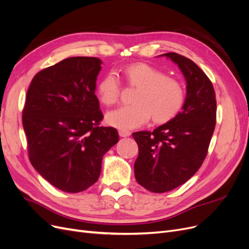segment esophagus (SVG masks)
<instances>
[{
    "instance_id": "1",
    "label": "esophagus",
    "mask_w": 249,
    "mask_h": 249,
    "mask_svg": "<svg viewBox=\"0 0 249 249\" xmlns=\"http://www.w3.org/2000/svg\"><path fill=\"white\" fill-rule=\"evenodd\" d=\"M119 135H120L121 137H128L131 135V133L127 130H119Z\"/></svg>"
}]
</instances>
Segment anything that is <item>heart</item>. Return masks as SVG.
Segmentation results:
<instances>
[{"instance_id": "b5f03b06", "label": "heart", "mask_w": 249, "mask_h": 249, "mask_svg": "<svg viewBox=\"0 0 249 249\" xmlns=\"http://www.w3.org/2000/svg\"><path fill=\"white\" fill-rule=\"evenodd\" d=\"M126 81L136 88L132 102L107 114V123L121 130L137 128L150 117L156 123H165L182 109L185 91L182 83L150 65L138 63L123 71ZM121 84L114 72L107 73L98 84V96L106 106L116 104L120 96Z\"/></svg>"}]
</instances>
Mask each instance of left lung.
I'll use <instances>...</instances> for the list:
<instances>
[{
  "mask_svg": "<svg viewBox=\"0 0 249 249\" xmlns=\"http://www.w3.org/2000/svg\"><path fill=\"white\" fill-rule=\"evenodd\" d=\"M186 80V99L182 111L153 132L132 134L139 153L134 163L138 184L163 193L189 180L202 165L215 126L217 102L213 83L190 59L167 53Z\"/></svg>",
  "mask_w": 249,
  "mask_h": 249,
  "instance_id": "1",
  "label": "left lung"
}]
</instances>
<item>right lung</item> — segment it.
<instances>
[{
	"label": "right lung",
	"instance_id": "obj_1",
	"mask_svg": "<svg viewBox=\"0 0 249 249\" xmlns=\"http://www.w3.org/2000/svg\"><path fill=\"white\" fill-rule=\"evenodd\" d=\"M102 61L72 57L39 71L22 111L31 165L58 189L77 193L98 181L104 155L119 142L95 95Z\"/></svg>",
	"mask_w": 249,
	"mask_h": 249
}]
</instances>
